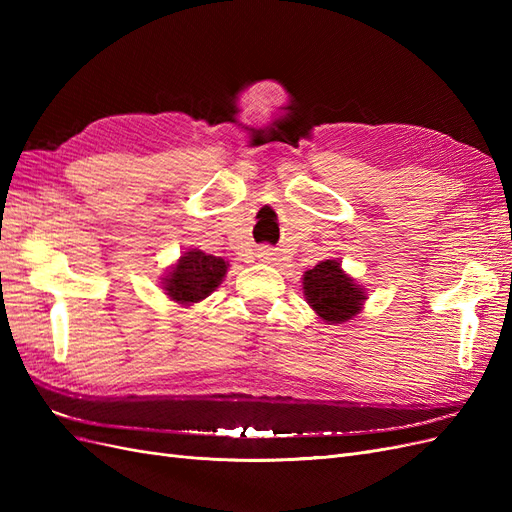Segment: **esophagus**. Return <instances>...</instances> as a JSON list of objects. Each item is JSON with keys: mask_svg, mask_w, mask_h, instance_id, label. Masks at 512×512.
Listing matches in <instances>:
<instances>
[{"mask_svg": "<svg viewBox=\"0 0 512 512\" xmlns=\"http://www.w3.org/2000/svg\"><path fill=\"white\" fill-rule=\"evenodd\" d=\"M256 256H258V260H262V262H275V260H280V252H277L275 247H271V245L258 247Z\"/></svg>", "mask_w": 512, "mask_h": 512, "instance_id": "esophagus-1", "label": "esophagus"}]
</instances>
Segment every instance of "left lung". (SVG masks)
<instances>
[{
	"instance_id": "1",
	"label": "left lung",
	"mask_w": 512,
	"mask_h": 512,
	"mask_svg": "<svg viewBox=\"0 0 512 512\" xmlns=\"http://www.w3.org/2000/svg\"><path fill=\"white\" fill-rule=\"evenodd\" d=\"M303 290L307 303L327 322H346L363 305V290L342 271L337 260H324L305 271Z\"/></svg>"
}]
</instances>
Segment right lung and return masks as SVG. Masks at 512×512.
<instances>
[{
	"label": "right lung",
	"instance_id": "obj_1",
	"mask_svg": "<svg viewBox=\"0 0 512 512\" xmlns=\"http://www.w3.org/2000/svg\"><path fill=\"white\" fill-rule=\"evenodd\" d=\"M228 265L224 258L200 250H190L179 258V265L166 275L164 290L177 303H198L220 286Z\"/></svg>",
	"mask_w": 512,
	"mask_h": 512
}]
</instances>
